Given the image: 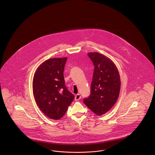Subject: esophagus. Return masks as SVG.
<instances>
[{"label":"esophagus","instance_id":"esophagus-1","mask_svg":"<svg viewBox=\"0 0 155 155\" xmlns=\"http://www.w3.org/2000/svg\"><path fill=\"white\" fill-rule=\"evenodd\" d=\"M81 99V95L80 94H77L75 96V101H79Z\"/></svg>","mask_w":155,"mask_h":155}]
</instances>
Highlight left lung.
I'll return each instance as SVG.
<instances>
[{
	"label": "left lung",
	"instance_id": "1",
	"mask_svg": "<svg viewBox=\"0 0 155 155\" xmlns=\"http://www.w3.org/2000/svg\"><path fill=\"white\" fill-rule=\"evenodd\" d=\"M95 66L91 95L84 103L97 116L107 113L117 101L121 82L118 69L106 56L97 52L88 53Z\"/></svg>",
	"mask_w": 155,
	"mask_h": 155
}]
</instances>
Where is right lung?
I'll return each mask as SVG.
<instances>
[{"label":"right lung","instance_id":"1","mask_svg":"<svg viewBox=\"0 0 155 155\" xmlns=\"http://www.w3.org/2000/svg\"><path fill=\"white\" fill-rule=\"evenodd\" d=\"M67 58L49 59L38 67L32 81L33 95L40 110L48 117L59 120L74 99L63 76Z\"/></svg>","mask_w":155,"mask_h":155}]
</instances>
